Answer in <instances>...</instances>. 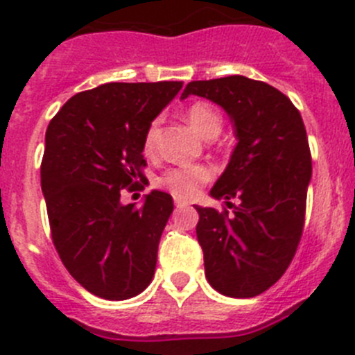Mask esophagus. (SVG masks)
<instances>
[{
    "label": "esophagus",
    "instance_id": "obj_1",
    "mask_svg": "<svg viewBox=\"0 0 355 355\" xmlns=\"http://www.w3.org/2000/svg\"><path fill=\"white\" fill-rule=\"evenodd\" d=\"M175 207L184 208V207H187V203H185V201H182V200H175Z\"/></svg>",
    "mask_w": 355,
    "mask_h": 355
}]
</instances>
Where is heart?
I'll return each mask as SVG.
<instances>
[{
    "instance_id": "1",
    "label": "heart",
    "mask_w": 355,
    "mask_h": 355,
    "mask_svg": "<svg viewBox=\"0 0 355 355\" xmlns=\"http://www.w3.org/2000/svg\"><path fill=\"white\" fill-rule=\"evenodd\" d=\"M185 119L191 124V128L203 137L205 140H211L223 129V115L208 101H194L189 105L185 110ZM155 135H157V121L152 122L145 131L144 137V150L152 154L155 148ZM214 170L207 164H184V166H175L166 170L157 178V185L168 189L173 196L177 198H193L203 184L211 180Z\"/></svg>"
}]
</instances>
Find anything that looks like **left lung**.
Instances as JSON below:
<instances>
[{
	"mask_svg": "<svg viewBox=\"0 0 355 355\" xmlns=\"http://www.w3.org/2000/svg\"><path fill=\"white\" fill-rule=\"evenodd\" d=\"M191 94L223 107L238 140L210 191L233 215L196 207L205 275L224 296L254 297L286 273L303 234L312 178L306 129L291 99L266 82L241 75L196 80L180 98ZM233 197L240 205L230 203Z\"/></svg>",
	"mask_w": 355,
	"mask_h": 355,
	"instance_id": "1",
	"label": "left lung"
}]
</instances>
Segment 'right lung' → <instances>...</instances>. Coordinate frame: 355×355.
Instances as JSON below:
<instances>
[{"instance_id":"right-lung-1","label":"right lung","mask_w":355,"mask_h":355,"mask_svg":"<svg viewBox=\"0 0 355 355\" xmlns=\"http://www.w3.org/2000/svg\"><path fill=\"white\" fill-rule=\"evenodd\" d=\"M182 85L103 84L68 99L47 128L42 191L52 241L69 275L103 300H129L154 277L173 200L152 191L137 208L121 193L145 178V131Z\"/></svg>"}]
</instances>
